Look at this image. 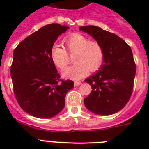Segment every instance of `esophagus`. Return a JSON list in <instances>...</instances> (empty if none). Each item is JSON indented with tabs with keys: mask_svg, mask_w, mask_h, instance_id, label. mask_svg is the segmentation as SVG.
<instances>
[{
	"mask_svg": "<svg viewBox=\"0 0 149 149\" xmlns=\"http://www.w3.org/2000/svg\"><path fill=\"white\" fill-rule=\"evenodd\" d=\"M82 83L81 82H78V81H75L74 82V86H79V85H81Z\"/></svg>",
	"mask_w": 149,
	"mask_h": 149,
	"instance_id": "esophagus-1",
	"label": "esophagus"
}]
</instances>
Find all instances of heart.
<instances>
[{
  "label": "heart",
  "mask_w": 149,
  "mask_h": 149,
  "mask_svg": "<svg viewBox=\"0 0 149 149\" xmlns=\"http://www.w3.org/2000/svg\"><path fill=\"white\" fill-rule=\"evenodd\" d=\"M69 53L73 56L75 63L71 67L63 72V76L68 79H82L89 70L94 72L103 63L104 58V49L100 43L97 41H89L84 35L74 33L64 38ZM51 58L53 63L61 70H64L70 63V56L64 48L55 45L52 47Z\"/></svg>",
  "instance_id": "heart-1"
}]
</instances>
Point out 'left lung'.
Returning a JSON list of instances; mask_svg holds the SVG:
<instances>
[{
  "mask_svg": "<svg viewBox=\"0 0 149 149\" xmlns=\"http://www.w3.org/2000/svg\"><path fill=\"white\" fill-rule=\"evenodd\" d=\"M100 43L104 51V64L86 79L92 91L84 100L89 111L98 115H111L120 111L132 96L136 65L132 49L119 36L101 28L79 27Z\"/></svg>",
  "mask_w": 149,
  "mask_h": 149,
  "instance_id": "8db88e82",
  "label": "left lung"
}]
</instances>
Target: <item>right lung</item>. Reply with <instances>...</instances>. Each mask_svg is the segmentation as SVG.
<instances>
[{"mask_svg":"<svg viewBox=\"0 0 149 149\" xmlns=\"http://www.w3.org/2000/svg\"><path fill=\"white\" fill-rule=\"evenodd\" d=\"M69 27L50 24L39 29L15 48L10 66L13 90L22 110L38 118H50L65 107L73 81L60 79L51 58L58 37Z\"/></svg>","mask_w":149,"mask_h":149,"instance_id":"obj_1","label":"right lung"}]
</instances>
